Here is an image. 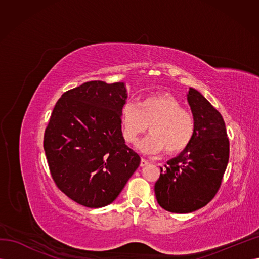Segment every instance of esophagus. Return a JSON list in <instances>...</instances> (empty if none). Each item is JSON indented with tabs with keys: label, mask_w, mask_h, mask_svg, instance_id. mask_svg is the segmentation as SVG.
<instances>
[{
	"label": "esophagus",
	"mask_w": 259,
	"mask_h": 259,
	"mask_svg": "<svg viewBox=\"0 0 259 259\" xmlns=\"http://www.w3.org/2000/svg\"><path fill=\"white\" fill-rule=\"evenodd\" d=\"M149 164V162L146 160V159H142V161H140V166H146V165H148Z\"/></svg>",
	"instance_id": "1"
}]
</instances>
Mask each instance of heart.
Returning <instances> with one entry per match:
<instances>
[{
	"mask_svg": "<svg viewBox=\"0 0 259 259\" xmlns=\"http://www.w3.org/2000/svg\"><path fill=\"white\" fill-rule=\"evenodd\" d=\"M148 127L151 134L138 144L140 151L154 154L166 149L168 153H177L191 143L195 124L193 115L176 98L156 94L138 105L128 103L122 110L123 136L127 143H136Z\"/></svg>",
	"mask_w": 259,
	"mask_h": 259,
	"instance_id": "b5f03b06",
	"label": "heart"
}]
</instances>
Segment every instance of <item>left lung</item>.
I'll return each instance as SVG.
<instances>
[{
	"mask_svg": "<svg viewBox=\"0 0 259 259\" xmlns=\"http://www.w3.org/2000/svg\"><path fill=\"white\" fill-rule=\"evenodd\" d=\"M187 100L194 119V135L185 150L161 168L154 192L171 213L197 210L215 197L229 161V139L222 114L202 94L189 88Z\"/></svg>",
	"mask_w": 259,
	"mask_h": 259,
	"instance_id": "8db88e82",
	"label": "left lung"
}]
</instances>
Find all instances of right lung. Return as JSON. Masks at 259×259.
<instances>
[{
	"label": "right lung",
	"mask_w": 259,
	"mask_h": 259,
	"mask_svg": "<svg viewBox=\"0 0 259 259\" xmlns=\"http://www.w3.org/2000/svg\"><path fill=\"white\" fill-rule=\"evenodd\" d=\"M126 99L125 83L91 81L62 94L54 108L44 135L51 174L83 206L110 204L139 166L122 133Z\"/></svg>",
	"instance_id": "right-lung-1"
}]
</instances>
